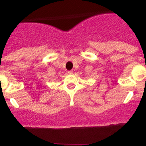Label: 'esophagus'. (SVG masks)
I'll return each instance as SVG.
<instances>
[{
  "mask_svg": "<svg viewBox=\"0 0 146 146\" xmlns=\"http://www.w3.org/2000/svg\"><path fill=\"white\" fill-rule=\"evenodd\" d=\"M67 73H68L69 74H72V73H73V71H72V70H70V71H68V72H67Z\"/></svg>",
  "mask_w": 146,
  "mask_h": 146,
  "instance_id": "34e87169",
  "label": "esophagus"
}]
</instances>
